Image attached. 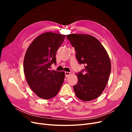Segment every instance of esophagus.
Instances as JSON below:
<instances>
[{
  "instance_id": "34e87169",
  "label": "esophagus",
  "mask_w": 132,
  "mask_h": 132,
  "mask_svg": "<svg viewBox=\"0 0 132 132\" xmlns=\"http://www.w3.org/2000/svg\"><path fill=\"white\" fill-rule=\"evenodd\" d=\"M65 77L67 78L69 75L71 74L70 72H65Z\"/></svg>"
}]
</instances>
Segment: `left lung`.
Here are the masks:
<instances>
[{
  "label": "left lung",
  "mask_w": 132,
  "mask_h": 132,
  "mask_svg": "<svg viewBox=\"0 0 132 132\" xmlns=\"http://www.w3.org/2000/svg\"><path fill=\"white\" fill-rule=\"evenodd\" d=\"M75 51L79 64L84 70L77 74L78 81L73 86L75 94L84 101L96 99L105 89L111 73L109 55L100 42L86 34H70L66 36Z\"/></svg>",
  "instance_id": "8db88e82"
}]
</instances>
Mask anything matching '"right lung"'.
I'll list each match as a JSON object with an SVG mask.
<instances>
[{"instance_id":"right-lung-1","label":"right lung","mask_w":132,"mask_h":132,"mask_svg":"<svg viewBox=\"0 0 132 132\" xmlns=\"http://www.w3.org/2000/svg\"><path fill=\"white\" fill-rule=\"evenodd\" d=\"M65 35L47 32L35 39L26 51L23 69L28 84L39 97L48 100L56 95L63 84L64 72L51 71L56 64V52Z\"/></svg>"}]
</instances>
